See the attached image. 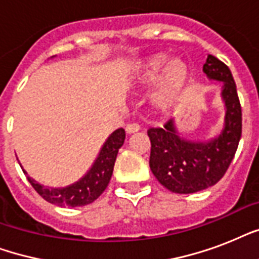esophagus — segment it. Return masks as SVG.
Returning a JSON list of instances; mask_svg holds the SVG:
<instances>
[{"label": "esophagus", "mask_w": 259, "mask_h": 259, "mask_svg": "<svg viewBox=\"0 0 259 259\" xmlns=\"http://www.w3.org/2000/svg\"><path fill=\"white\" fill-rule=\"evenodd\" d=\"M138 130H140V125L138 123H129V125L126 126V133L127 134L137 133Z\"/></svg>", "instance_id": "esophagus-1"}]
</instances>
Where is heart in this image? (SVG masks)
I'll use <instances>...</instances> for the list:
<instances>
[{"mask_svg": "<svg viewBox=\"0 0 259 259\" xmlns=\"http://www.w3.org/2000/svg\"><path fill=\"white\" fill-rule=\"evenodd\" d=\"M161 75L160 86L156 93V102L160 106H168L184 90L188 80V67L180 59L170 60L169 55L161 52L150 56L142 63L138 79L142 84H150Z\"/></svg>", "mask_w": 259, "mask_h": 259, "instance_id": "1", "label": "heart"}]
</instances>
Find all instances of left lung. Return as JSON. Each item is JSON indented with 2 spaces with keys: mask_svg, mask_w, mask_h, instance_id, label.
Returning <instances> with one entry per match:
<instances>
[{
  "mask_svg": "<svg viewBox=\"0 0 259 259\" xmlns=\"http://www.w3.org/2000/svg\"><path fill=\"white\" fill-rule=\"evenodd\" d=\"M203 71L208 79L222 83L226 115L221 134L205 142L184 140L172 119L164 127L148 130L152 144L150 169L166 189L175 193H193L217 184L229 169L242 136V109L230 68L208 55Z\"/></svg>",
  "mask_w": 259,
  "mask_h": 259,
  "instance_id": "left-lung-1",
  "label": "left lung"
}]
</instances>
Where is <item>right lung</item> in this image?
I'll return each mask as SVG.
<instances>
[{
	"mask_svg": "<svg viewBox=\"0 0 259 259\" xmlns=\"http://www.w3.org/2000/svg\"><path fill=\"white\" fill-rule=\"evenodd\" d=\"M125 130L117 129L110 134V137L102 146L97 160L91 166V169L84 175L79 181L68 185L66 188H47L38 184L32 177L26 175V179L33 187L34 191L47 201L60 207H80L97 200L103 191L107 188L111 175H113L114 162L117 158L118 150L125 141Z\"/></svg>",
	"mask_w": 259,
	"mask_h": 259,
	"instance_id": "right-lung-1",
	"label": "right lung"
}]
</instances>
